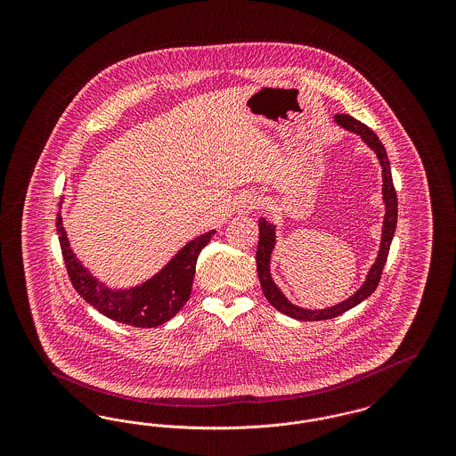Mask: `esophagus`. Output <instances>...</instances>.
<instances>
[{
	"label": "esophagus",
	"instance_id": "1",
	"mask_svg": "<svg viewBox=\"0 0 456 456\" xmlns=\"http://www.w3.org/2000/svg\"><path fill=\"white\" fill-rule=\"evenodd\" d=\"M258 203H260V200L256 198V196L253 195H246L244 198H240L238 201V210L239 212H249V210H253V208H256L258 207Z\"/></svg>",
	"mask_w": 456,
	"mask_h": 456
}]
</instances>
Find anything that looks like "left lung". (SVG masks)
Wrapping results in <instances>:
<instances>
[{"label":"left lung","mask_w":456,"mask_h":456,"mask_svg":"<svg viewBox=\"0 0 456 456\" xmlns=\"http://www.w3.org/2000/svg\"><path fill=\"white\" fill-rule=\"evenodd\" d=\"M335 121L348 131H354L357 134L362 136V140L368 143L369 147L376 152L379 157V162L383 166V198L387 203V216H385V224H383V240H381V249H379V256L376 263L372 265L370 272H369L368 281L364 285L344 303L337 304L333 307L323 309L320 313L316 311H305L294 304L289 303L282 296V292L277 289V285L270 277V255L275 244V227L270 225L265 218L260 220V240H258V249H256V270H258V277H260L261 289L263 294L266 297V301L272 304L275 309L282 311L283 314L301 320V322H322V320H330V318H337L342 313H346L348 309H352L354 305L362 303L366 297H369L378 283L381 281L383 275V268L390 253L391 239L396 229V216H398V203H396V191L393 186V177H391L390 160L387 155L385 145L379 142V138L376 136V133L369 128L368 125L354 119L348 114H337Z\"/></svg>","instance_id":"1"}]
</instances>
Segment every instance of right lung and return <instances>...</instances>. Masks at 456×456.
Here are the masks:
<instances>
[{
  "instance_id": "right-lung-1",
  "label": "right lung",
  "mask_w": 456,
  "mask_h": 456,
  "mask_svg": "<svg viewBox=\"0 0 456 456\" xmlns=\"http://www.w3.org/2000/svg\"><path fill=\"white\" fill-rule=\"evenodd\" d=\"M56 229L60 234V246L68 277L80 297L110 320L136 328L164 325L188 303L195 277L196 260L201 249L216 234V231H212L188 242L152 281L133 290L112 292L101 287L95 279L88 275L87 270L75 260L60 214L56 217Z\"/></svg>"
}]
</instances>
